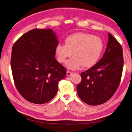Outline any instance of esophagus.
Returning a JSON list of instances; mask_svg holds the SVG:
<instances>
[{"label":"esophagus","mask_w":132,"mask_h":132,"mask_svg":"<svg viewBox=\"0 0 132 132\" xmlns=\"http://www.w3.org/2000/svg\"><path fill=\"white\" fill-rule=\"evenodd\" d=\"M73 74V73L72 72H70V71H67V72H66V76H72Z\"/></svg>","instance_id":"1"}]
</instances>
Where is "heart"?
<instances>
[{
	"mask_svg": "<svg viewBox=\"0 0 132 132\" xmlns=\"http://www.w3.org/2000/svg\"><path fill=\"white\" fill-rule=\"evenodd\" d=\"M65 45L58 44L55 47V54L58 61L65 63L71 70H77L82 66L90 68L97 63L101 56L104 44L100 37L88 33L78 32L70 35L65 39Z\"/></svg>",
	"mask_w": 132,
	"mask_h": 132,
	"instance_id": "heart-1",
	"label": "heart"
}]
</instances>
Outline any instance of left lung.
Masks as SVG:
<instances>
[{
    "mask_svg": "<svg viewBox=\"0 0 132 132\" xmlns=\"http://www.w3.org/2000/svg\"><path fill=\"white\" fill-rule=\"evenodd\" d=\"M105 52L98 63L81 73L77 87L79 98L87 104L99 105L108 101L119 85L123 66L122 46L110 33Z\"/></svg>",
    "mask_w": 132,
    "mask_h": 132,
    "instance_id": "1",
    "label": "left lung"
}]
</instances>
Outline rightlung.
<instances>
[{"instance_id":"1","label":"right lung","mask_w":132,"mask_h":132,"mask_svg":"<svg viewBox=\"0 0 132 132\" xmlns=\"http://www.w3.org/2000/svg\"><path fill=\"white\" fill-rule=\"evenodd\" d=\"M51 29H35L17 40L12 47L11 67L15 86L24 98L35 104L52 100L66 69L55 59L58 44Z\"/></svg>"}]
</instances>
